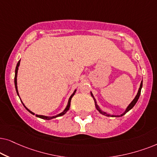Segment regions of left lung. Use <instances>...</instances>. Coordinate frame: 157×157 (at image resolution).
Masks as SVG:
<instances>
[{"label":"left lung","instance_id":"obj_1","mask_svg":"<svg viewBox=\"0 0 157 157\" xmlns=\"http://www.w3.org/2000/svg\"><path fill=\"white\" fill-rule=\"evenodd\" d=\"M142 85H143V82H142V81H141V85H140V87H139V91H138V93H137L136 96L134 99L133 100V101L131 102V103L130 104H129V105H128V107H127V108H126V111H125L123 114H121V116H114V115H110V114H108V113H105V112L103 111V110H102L100 109V108H99V106H98V105H97V103H96V102H95V98H94V97H93V94H92V93H91V95L93 96V99H94V100H95V107H96V109H97V110H98V111H99V112L100 113L103 114V115H104V116H108V117H110V116H111V117H120V116H124V115L126 114L127 112H128L129 110H130L131 109V108H133V106H134V105H136V102L138 101V100H139V98L140 94H141V90Z\"/></svg>","mask_w":157,"mask_h":157}]
</instances>
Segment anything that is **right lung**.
I'll return each mask as SVG.
<instances>
[{"label":"right lung","instance_id":"add662e5","mask_svg":"<svg viewBox=\"0 0 157 157\" xmlns=\"http://www.w3.org/2000/svg\"><path fill=\"white\" fill-rule=\"evenodd\" d=\"M19 64H20V60H19V61L18 62L17 65H16V70H15V77H14V83H15L16 90V93H17V94H18V96H19V95H18V89H17V73H18V67H19ZM75 92H76V90H75L74 91V93H72V95L70 96V99H69V101H68V104H67V107H66L65 109H64V111L62 112V113H61L58 114L57 116H52V117H48V116H40V115H36V117H38V118H42V119H45V120H50V119H52V118H57V117H59V116H63V115L65 114L67 112V110H69V109H70L71 99H72V98L73 97V95H75ZM21 103H22V101H21ZM23 105H24V103H23ZM24 107L26 108V109L27 110H28V111H29V113H31V114L34 115V113H33V112H31V110H29L28 109V108H27L26 107V106L24 105Z\"/></svg>","mask_w":157,"mask_h":157}]
</instances>
